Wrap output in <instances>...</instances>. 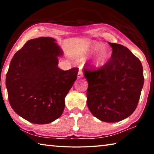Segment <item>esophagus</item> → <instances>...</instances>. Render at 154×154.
<instances>
[{"label":"esophagus","mask_w":154,"mask_h":154,"mask_svg":"<svg viewBox=\"0 0 154 154\" xmlns=\"http://www.w3.org/2000/svg\"><path fill=\"white\" fill-rule=\"evenodd\" d=\"M83 70L79 69V72H78L77 77H78V78H82V77H83Z\"/></svg>","instance_id":"obj_1"}]
</instances>
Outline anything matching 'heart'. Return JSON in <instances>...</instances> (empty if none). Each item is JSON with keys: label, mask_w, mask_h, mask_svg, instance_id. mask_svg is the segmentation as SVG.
I'll use <instances>...</instances> for the list:
<instances>
[{"label": "heart", "mask_w": 154, "mask_h": 154, "mask_svg": "<svg viewBox=\"0 0 154 154\" xmlns=\"http://www.w3.org/2000/svg\"><path fill=\"white\" fill-rule=\"evenodd\" d=\"M90 52L96 53L92 59V64L95 66H100L105 64L111 57V52L109 49L105 45H101V43L93 41L90 44Z\"/></svg>", "instance_id": "1"}]
</instances>
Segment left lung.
<instances>
[{
  "label": "left lung",
  "mask_w": 154,
  "mask_h": 154,
  "mask_svg": "<svg viewBox=\"0 0 154 154\" xmlns=\"http://www.w3.org/2000/svg\"><path fill=\"white\" fill-rule=\"evenodd\" d=\"M109 60L95 69L86 64L83 71L88 82L87 104L91 113L101 121L117 122L136 109L144 83L140 60L126 47L109 43Z\"/></svg>",
  "instance_id": "obj_1"
}]
</instances>
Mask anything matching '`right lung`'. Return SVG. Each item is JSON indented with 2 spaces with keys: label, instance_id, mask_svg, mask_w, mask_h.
Masks as SVG:
<instances>
[{
  "label": "right lung",
  "instance_id": "obj_1",
  "mask_svg": "<svg viewBox=\"0 0 154 154\" xmlns=\"http://www.w3.org/2000/svg\"><path fill=\"white\" fill-rule=\"evenodd\" d=\"M62 54L55 39L39 37L28 41L13 57L6 75L9 101L27 121L49 124L63 113L79 69H59L57 56Z\"/></svg>",
  "mask_w": 154,
  "mask_h": 154
}]
</instances>
